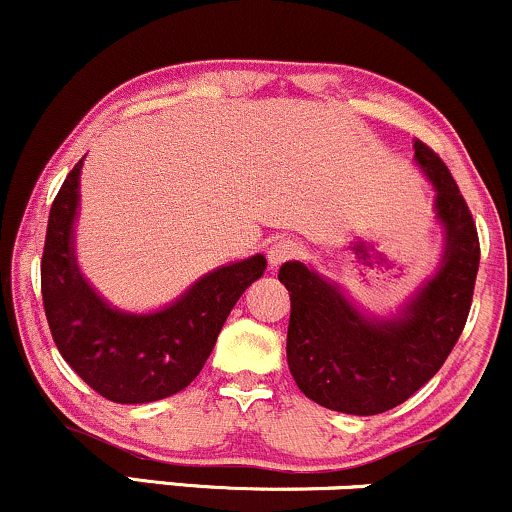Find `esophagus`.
I'll return each instance as SVG.
<instances>
[{"mask_svg":"<svg viewBox=\"0 0 512 512\" xmlns=\"http://www.w3.org/2000/svg\"><path fill=\"white\" fill-rule=\"evenodd\" d=\"M301 255V245L294 243V240H277L274 245H269L267 257H269V265L279 267L282 262L294 260V257Z\"/></svg>","mask_w":512,"mask_h":512,"instance_id":"esophagus-1","label":"esophagus"}]
</instances>
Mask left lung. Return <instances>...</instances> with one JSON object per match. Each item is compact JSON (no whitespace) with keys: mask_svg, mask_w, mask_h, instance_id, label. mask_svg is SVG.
<instances>
[{"mask_svg":"<svg viewBox=\"0 0 512 512\" xmlns=\"http://www.w3.org/2000/svg\"><path fill=\"white\" fill-rule=\"evenodd\" d=\"M415 160L437 189V218L447 233L445 260L398 318L369 320L338 286L301 262H284L289 289L286 359L299 389L330 411L376 415L401 406L440 372L457 345L479 272L474 216L442 157L415 140Z\"/></svg>","mask_w":512,"mask_h":512,"instance_id":"8db88e82","label":"left lung"}]
</instances>
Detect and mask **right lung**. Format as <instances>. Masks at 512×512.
<instances>
[{"instance_id": "obj_1", "label": "right lung", "mask_w": 512, "mask_h": 512, "mask_svg": "<svg viewBox=\"0 0 512 512\" xmlns=\"http://www.w3.org/2000/svg\"><path fill=\"white\" fill-rule=\"evenodd\" d=\"M82 160L50 206L41 257L43 308L60 355L84 384L114 403H150L187 389L209 359L235 301L267 260L262 255L206 274L170 308L128 316L82 279L72 247Z\"/></svg>"}]
</instances>
